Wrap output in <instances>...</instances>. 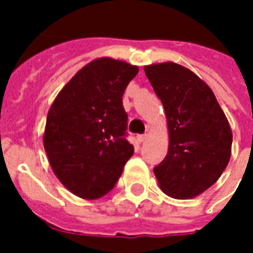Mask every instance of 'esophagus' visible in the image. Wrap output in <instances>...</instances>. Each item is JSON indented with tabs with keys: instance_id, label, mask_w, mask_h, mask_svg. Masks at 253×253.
Instances as JSON below:
<instances>
[{
	"instance_id": "1",
	"label": "esophagus",
	"mask_w": 253,
	"mask_h": 253,
	"mask_svg": "<svg viewBox=\"0 0 253 253\" xmlns=\"http://www.w3.org/2000/svg\"><path fill=\"white\" fill-rule=\"evenodd\" d=\"M146 139H147V134L146 135H138V136H136V140H138L139 143H143L144 140H146Z\"/></svg>"
}]
</instances>
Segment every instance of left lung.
Listing matches in <instances>:
<instances>
[{
	"mask_svg": "<svg viewBox=\"0 0 253 253\" xmlns=\"http://www.w3.org/2000/svg\"><path fill=\"white\" fill-rule=\"evenodd\" d=\"M162 99L168 154L154 173L167 196L188 200L214 185L231 158L232 131L206 83L186 67L166 61L144 67Z\"/></svg>",
	"mask_w": 253,
	"mask_h": 253,
	"instance_id": "obj_1",
	"label": "left lung"
}]
</instances>
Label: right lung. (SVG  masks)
<instances>
[{
  "label": "right lung",
  "instance_id": "obj_1",
  "mask_svg": "<svg viewBox=\"0 0 253 253\" xmlns=\"http://www.w3.org/2000/svg\"><path fill=\"white\" fill-rule=\"evenodd\" d=\"M136 65L98 57L63 86L45 121L43 146L49 166L75 196L97 200L114 188L134 146L125 138V89Z\"/></svg>",
  "mask_w": 253,
  "mask_h": 253
}]
</instances>
